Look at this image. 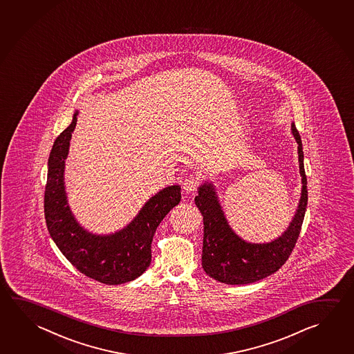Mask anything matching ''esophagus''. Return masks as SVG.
I'll use <instances>...</instances> for the list:
<instances>
[{
	"instance_id": "1",
	"label": "esophagus",
	"mask_w": 354,
	"mask_h": 354,
	"mask_svg": "<svg viewBox=\"0 0 354 354\" xmlns=\"http://www.w3.org/2000/svg\"><path fill=\"white\" fill-rule=\"evenodd\" d=\"M198 185V178L195 175H190L186 178L184 184H183V189L186 194H192V192H196Z\"/></svg>"
}]
</instances>
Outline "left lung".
<instances>
[{
    "mask_svg": "<svg viewBox=\"0 0 354 354\" xmlns=\"http://www.w3.org/2000/svg\"><path fill=\"white\" fill-rule=\"evenodd\" d=\"M292 124V134L298 144L302 190L291 223L277 239L265 243L245 241L227 223L214 184L205 181L203 185L198 186L195 205L204 220L201 261L205 272L211 279L226 285L252 283L276 272L291 254L299 236L308 200L302 140L295 123Z\"/></svg>",
    "mask_w": 354,
    "mask_h": 354,
    "instance_id": "8db88e82",
    "label": "left lung"
}]
</instances>
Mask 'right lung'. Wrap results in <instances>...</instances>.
<instances>
[{"label": "right lung", "mask_w": 354, "mask_h": 354, "mask_svg": "<svg viewBox=\"0 0 354 354\" xmlns=\"http://www.w3.org/2000/svg\"><path fill=\"white\" fill-rule=\"evenodd\" d=\"M78 111L57 137L48 158L44 216L50 237L64 257L91 279L122 285L138 279L151 262V241L169 211L179 204L180 185L164 187L144 204L125 227L108 235L93 234L77 221L68 205L64 168Z\"/></svg>", "instance_id": "add662e5"}]
</instances>
